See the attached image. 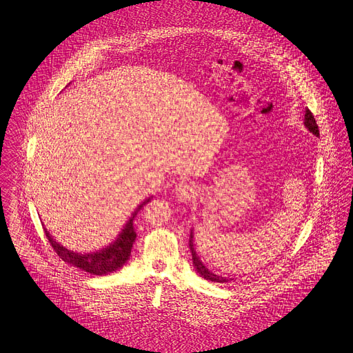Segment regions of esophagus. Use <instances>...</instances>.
<instances>
[{
	"label": "esophagus",
	"mask_w": 353,
	"mask_h": 353,
	"mask_svg": "<svg viewBox=\"0 0 353 353\" xmlns=\"http://www.w3.org/2000/svg\"><path fill=\"white\" fill-rule=\"evenodd\" d=\"M174 194H176L177 200H180L183 203H188V201L193 200L197 193H196V189H194L193 184L181 181V183H179L177 186H176Z\"/></svg>",
	"instance_id": "34e87169"
}]
</instances>
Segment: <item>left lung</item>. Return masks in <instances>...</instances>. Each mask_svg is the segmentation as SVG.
<instances>
[{
    "label": "left lung",
    "instance_id": "left-lung-1",
    "mask_svg": "<svg viewBox=\"0 0 353 353\" xmlns=\"http://www.w3.org/2000/svg\"><path fill=\"white\" fill-rule=\"evenodd\" d=\"M305 127L309 130V132L314 136H319V128H318V124H316V120H314L313 114L310 113V110L306 108L305 111ZM189 248H190V252H192V259H193V265H194V269L197 270V273L205 277L206 281H210V282H217V283H226L229 281H233V279H229V277H225L221 274H216L213 272H210L205 263H203L200 261V257L197 256L196 250H194V246H193V232H190V239H189Z\"/></svg>",
    "mask_w": 353,
    "mask_h": 353
}]
</instances>
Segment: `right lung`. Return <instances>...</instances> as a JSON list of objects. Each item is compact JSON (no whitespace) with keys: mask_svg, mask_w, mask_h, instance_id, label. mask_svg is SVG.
Returning <instances> with one entry per match:
<instances>
[{"mask_svg":"<svg viewBox=\"0 0 353 353\" xmlns=\"http://www.w3.org/2000/svg\"><path fill=\"white\" fill-rule=\"evenodd\" d=\"M152 199L153 197H147L144 201H141L137 206V209L132 213V217L127 220L124 229L117 236L114 242H111L108 246H105L97 252L77 253V252L68 250L59 242H55L52 236L47 232V229H44V232H46V236L48 239L50 245L52 246V249L55 252H57V254L63 259L64 262L72 265L74 268H79L84 272H88L91 274L104 276V274L116 272L117 269L123 268V265L130 259L133 243L136 242V237H137V234L134 232V226H133V220L137 216L139 210H141V208L145 206Z\"/></svg>","mask_w":353,"mask_h":353,"instance_id":"right-lung-1","label":"right lung"}]
</instances>
